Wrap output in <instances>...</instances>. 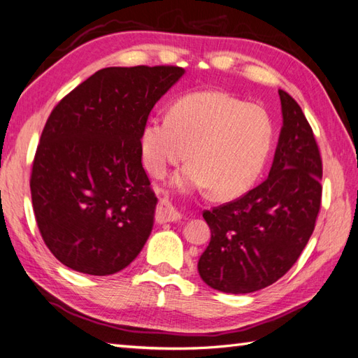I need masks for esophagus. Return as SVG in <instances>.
Instances as JSON below:
<instances>
[{
    "label": "esophagus",
    "instance_id": "34e87169",
    "mask_svg": "<svg viewBox=\"0 0 358 358\" xmlns=\"http://www.w3.org/2000/svg\"><path fill=\"white\" fill-rule=\"evenodd\" d=\"M156 217L157 222L165 224V222H178L182 219V214L178 211L176 206H174L169 199H161L157 203L156 210Z\"/></svg>",
    "mask_w": 358,
    "mask_h": 358
}]
</instances>
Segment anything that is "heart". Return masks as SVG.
<instances>
[{"mask_svg":"<svg viewBox=\"0 0 358 358\" xmlns=\"http://www.w3.org/2000/svg\"><path fill=\"white\" fill-rule=\"evenodd\" d=\"M274 142V124L264 107L219 90L185 94L166 117H155L141 133L145 169L162 178L184 161L174 184L210 188L214 199L239 197L256 184Z\"/></svg>","mask_w":358,"mask_h":358,"instance_id":"heart-1","label":"heart"}]
</instances>
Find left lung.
<instances>
[{"instance_id":"1","label":"left lung","mask_w":358,"mask_h":358,"mask_svg":"<svg viewBox=\"0 0 358 358\" xmlns=\"http://www.w3.org/2000/svg\"><path fill=\"white\" fill-rule=\"evenodd\" d=\"M283 125L268 178L233 202L203 211L211 241L197 271L222 292L266 288L296 264L322 202V157L300 106L279 90Z\"/></svg>"}]
</instances>
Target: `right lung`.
I'll return each mask as SVG.
<instances>
[{
	"mask_svg": "<svg viewBox=\"0 0 358 358\" xmlns=\"http://www.w3.org/2000/svg\"><path fill=\"white\" fill-rule=\"evenodd\" d=\"M184 73L173 66L107 67L53 108L30 193L39 233L62 265L110 275L144 248L157 197L142 166L141 133Z\"/></svg>",
	"mask_w": 358,
	"mask_h": 358,
	"instance_id": "right-lung-1",
	"label": "right lung"
}]
</instances>
